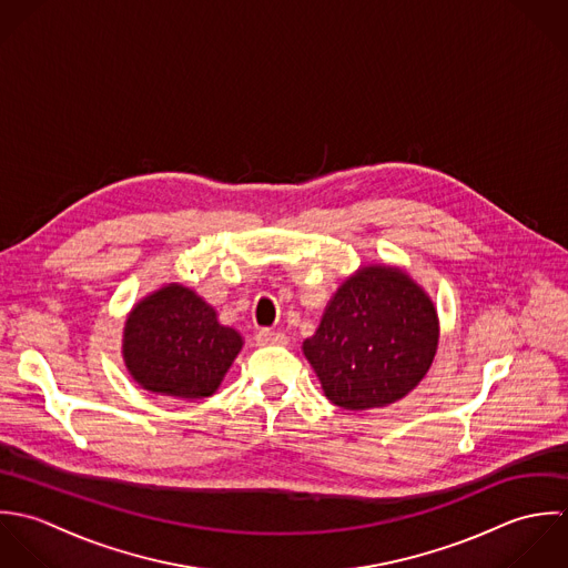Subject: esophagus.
Segmentation results:
<instances>
[{
	"label": "esophagus",
	"instance_id": "34e87169",
	"mask_svg": "<svg viewBox=\"0 0 568 568\" xmlns=\"http://www.w3.org/2000/svg\"><path fill=\"white\" fill-rule=\"evenodd\" d=\"M254 341H256L258 346H270V344H285V342H287V336H285V334H281V332L261 329V332L254 336Z\"/></svg>",
	"mask_w": 568,
	"mask_h": 568
}]
</instances>
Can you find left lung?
I'll use <instances>...</instances> for the list:
<instances>
[{"instance_id": "8db88e82", "label": "left lung", "mask_w": 568, "mask_h": 568, "mask_svg": "<svg viewBox=\"0 0 568 568\" xmlns=\"http://www.w3.org/2000/svg\"><path fill=\"white\" fill-rule=\"evenodd\" d=\"M437 346L439 316L426 290L397 265L368 263L342 281L303 353L332 404L368 410L415 390Z\"/></svg>"}]
</instances>
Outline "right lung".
Segmentation results:
<instances>
[{"instance_id": "right-lung-1", "label": "right lung", "mask_w": 568, "mask_h": 568, "mask_svg": "<svg viewBox=\"0 0 568 568\" xmlns=\"http://www.w3.org/2000/svg\"><path fill=\"white\" fill-rule=\"evenodd\" d=\"M241 346V334L182 283L140 298L122 327V359L133 382L153 395L189 402L217 393Z\"/></svg>"}]
</instances>
